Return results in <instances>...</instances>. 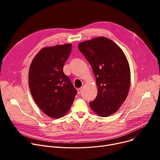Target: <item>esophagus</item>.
<instances>
[{"instance_id":"34e87169","label":"esophagus","mask_w":160,"mask_h":160,"mask_svg":"<svg viewBox=\"0 0 160 160\" xmlns=\"http://www.w3.org/2000/svg\"><path fill=\"white\" fill-rule=\"evenodd\" d=\"M82 88H78L77 89V91H78V94H80L82 93Z\"/></svg>"}]
</instances>
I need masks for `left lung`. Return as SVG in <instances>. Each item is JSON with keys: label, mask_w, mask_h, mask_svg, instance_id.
Wrapping results in <instances>:
<instances>
[{"label": "left lung", "mask_w": 160, "mask_h": 160, "mask_svg": "<svg viewBox=\"0 0 160 160\" xmlns=\"http://www.w3.org/2000/svg\"><path fill=\"white\" fill-rule=\"evenodd\" d=\"M78 49L90 63L98 87L89 106L97 115L108 117L119 110L130 86V70L121 48L105 37L83 41Z\"/></svg>", "instance_id": "1"}]
</instances>
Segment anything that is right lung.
<instances>
[{
	"instance_id": "1",
	"label": "right lung",
	"mask_w": 160,
	"mask_h": 160,
	"mask_svg": "<svg viewBox=\"0 0 160 160\" xmlns=\"http://www.w3.org/2000/svg\"><path fill=\"white\" fill-rule=\"evenodd\" d=\"M72 45L42 48L33 59L28 82L32 96L47 115L58 119L68 112L77 91L63 71Z\"/></svg>"
}]
</instances>
